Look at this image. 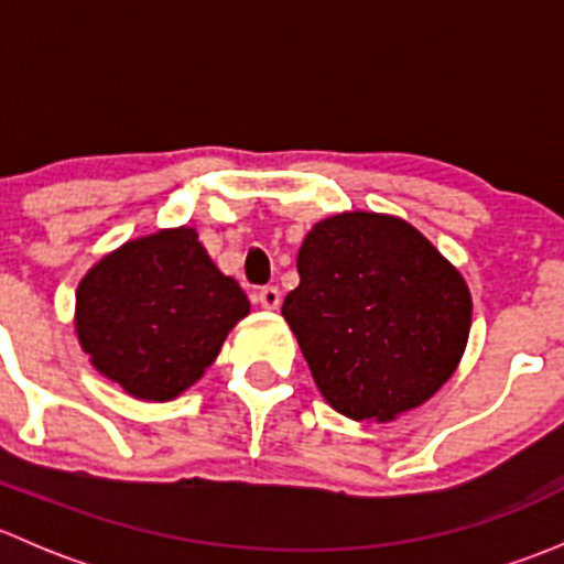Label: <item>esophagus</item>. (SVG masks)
<instances>
[{"instance_id":"obj_1","label":"esophagus","mask_w":564,"mask_h":564,"mask_svg":"<svg viewBox=\"0 0 564 564\" xmlns=\"http://www.w3.org/2000/svg\"><path fill=\"white\" fill-rule=\"evenodd\" d=\"M256 300H259V303H261V308L275 311L278 305H281V289H278V286L259 289V292H256Z\"/></svg>"}]
</instances>
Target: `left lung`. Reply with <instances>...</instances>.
<instances>
[{
    "mask_svg": "<svg viewBox=\"0 0 564 564\" xmlns=\"http://www.w3.org/2000/svg\"><path fill=\"white\" fill-rule=\"evenodd\" d=\"M297 272L281 314L335 412L384 423L453 377L471 327L469 286L412 224L379 213L318 220Z\"/></svg>",
    "mask_w": 564,
    "mask_h": 564,
    "instance_id": "left-lung-1",
    "label": "left lung"
}]
</instances>
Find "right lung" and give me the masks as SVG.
Instances as JSON below:
<instances>
[{
	"mask_svg": "<svg viewBox=\"0 0 564 564\" xmlns=\"http://www.w3.org/2000/svg\"><path fill=\"white\" fill-rule=\"evenodd\" d=\"M250 303L198 242L163 229L104 256L76 292L89 362L141 401H172L204 377Z\"/></svg>",
	"mask_w": 564,
	"mask_h": 564,
	"instance_id": "obj_1",
	"label": "right lung"
}]
</instances>
